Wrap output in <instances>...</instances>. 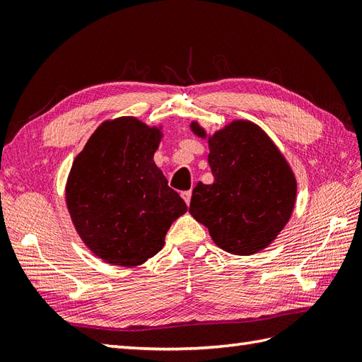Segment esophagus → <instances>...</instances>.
<instances>
[{"instance_id": "esophagus-1", "label": "esophagus", "mask_w": 362, "mask_h": 362, "mask_svg": "<svg viewBox=\"0 0 362 362\" xmlns=\"http://www.w3.org/2000/svg\"><path fill=\"white\" fill-rule=\"evenodd\" d=\"M191 196H192L191 191H183V192H182V197H183L185 202H187L188 206H189V202H191Z\"/></svg>"}]
</instances>
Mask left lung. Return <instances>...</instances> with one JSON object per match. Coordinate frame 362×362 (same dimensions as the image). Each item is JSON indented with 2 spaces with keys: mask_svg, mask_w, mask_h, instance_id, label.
<instances>
[{
  "mask_svg": "<svg viewBox=\"0 0 362 362\" xmlns=\"http://www.w3.org/2000/svg\"><path fill=\"white\" fill-rule=\"evenodd\" d=\"M191 128L206 136L197 124ZM208 142L214 183H197L191 216L226 252L262 251L291 218L296 197L293 173L263 129L247 120H235Z\"/></svg>",
  "mask_w": 362,
  "mask_h": 362,
  "instance_id": "8db88e82",
  "label": "left lung"
}]
</instances>
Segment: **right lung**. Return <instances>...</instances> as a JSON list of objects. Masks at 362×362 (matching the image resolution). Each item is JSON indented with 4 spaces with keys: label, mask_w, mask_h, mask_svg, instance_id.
I'll use <instances>...</instances> for the list:
<instances>
[{
    "label": "right lung",
    "mask_w": 362,
    "mask_h": 362,
    "mask_svg": "<svg viewBox=\"0 0 362 362\" xmlns=\"http://www.w3.org/2000/svg\"><path fill=\"white\" fill-rule=\"evenodd\" d=\"M159 142L157 128L120 117L102 124L73 162L66 189L73 225L107 263L142 264L188 209L153 160Z\"/></svg>",
    "instance_id": "add662e5"
}]
</instances>
